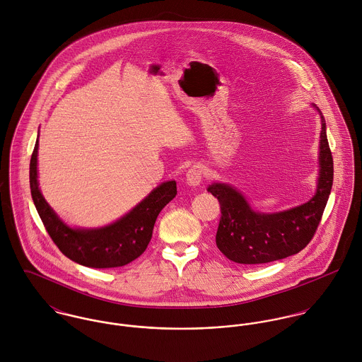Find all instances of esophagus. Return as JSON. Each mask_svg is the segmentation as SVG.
Returning a JSON list of instances; mask_svg holds the SVG:
<instances>
[{
    "label": "esophagus",
    "instance_id": "1",
    "mask_svg": "<svg viewBox=\"0 0 362 362\" xmlns=\"http://www.w3.org/2000/svg\"><path fill=\"white\" fill-rule=\"evenodd\" d=\"M204 178V167L201 164H195L192 165L188 171H187V182L191 187H198L201 185Z\"/></svg>",
    "mask_w": 362,
    "mask_h": 362
}]
</instances>
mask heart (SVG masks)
Listing matches in <instances>:
<instances>
[{"label": "heart", "instance_id": "obj_1", "mask_svg": "<svg viewBox=\"0 0 362 362\" xmlns=\"http://www.w3.org/2000/svg\"><path fill=\"white\" fill-rule=\"evenodd\" d=\"M149 155H152V152H151V153H149Z\"/></svg>", "mask_w": 362, "mask_h": 362}]
</instances>
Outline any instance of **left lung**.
Returning <instances> with one entry per match:
<instances>
[{"instance_id":"left-lung-1","label":"left lung","mask_w":362,"mask_h":362,"mask_svg":"<svg viewBox=\"0 0 362 362\" xmlns=\"http://www.w3.org/2000/svg\"><path fill=\"white\" fill-rule=\"evenodd\" d=\"M319 141V178L307 204L277 213L255 211L234 187L214 182L207 192L218 199L221 217L216 245L224 257L243 264L267 263L298 254L316 233L333 185V157L322 111Z\"/></svg>"}]
</instances>
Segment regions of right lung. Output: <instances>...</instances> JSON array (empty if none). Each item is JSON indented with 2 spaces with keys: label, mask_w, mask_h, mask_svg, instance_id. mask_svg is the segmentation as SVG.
Here are the masks:
<instances>
[{
  "label": "right lung",
  "mask_w": 362,
  "mask_h": 362,
  "mask_svg": "<svg viewBox=\"0 0 362 362\" xmlns=\"http://www.w3.org/2000/svg\"><path fill=\"white\" fill-rule=\"evenodd\" d=\"M37 149L39 141L30 158V192L58 250L66 258L95 269L119 267L141 257L151 243L158 213L177 195L175 181L158 185L139 205L112 224L100 228H72L55 214L39 189Z\"/></svg>",
  "instance_id": "right-lung-1"
}]
</instances>
